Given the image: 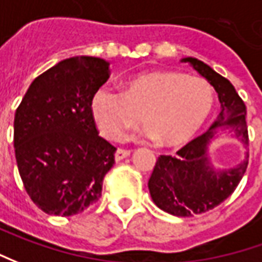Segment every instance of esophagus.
I'll use <instances>...</instances> for the list:
<instances>
[{"label":"esophagus","mask_w":262,"mask_h":262,"mask_svg":"<svg viewBox=\"0 0 262 262\" xmlns=\"http://www.w3.org/2000/svg\"><path fill=\"white\" fill-rule=\"evenodd\" d=\"M130 155V150H127V149H117L116 150V161H122V159L127 158Z\"/></svg>","instance_id":"1"}]
</instances>
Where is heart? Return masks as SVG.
Instances as JSON below:
<instances>
[{
	"label": "heart",
	"mask_w": 262,
	"mask_h": 262,
	"mask_svg": "<svg viewBox=\"0 0 262 262\" xmlns=\"http://www.w3.org/2000/svg\"><path fill=\"white\" fill-rule=\"evenodd\" d=\"M212 85L181 72H143L126 82L123 91L101 86L91 98L95 126L105 139L120 140L140 122L146 135L161 145H181L202 129L212 113Z\"/></svg>",
	"instance_id": "b5f03b06"
}]
</instances>
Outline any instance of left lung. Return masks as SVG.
<instances>
[{"instance_id":"1","label":"left lung","mask_w":262,"mask_h":262,"mask_svg":"<svg viewBox=\"0 0 262 262\" xmlns=\"http://www.w3.org/2000/svg\"><path fill=\"white\" fill-rule=\"evenodd\" d=\"M216 90L221 101V117L209 130L188 142L172 155H161L149 178L154 203L174 216H193L209 212L235 191L247 171L248 159L230 169L216 171L209 161V143L219 127L230 130L245 148L249 145L247 107L235 86L209 65L195 58H184ZM248 158V157H247Z\"/></svg>"}]
</instances>
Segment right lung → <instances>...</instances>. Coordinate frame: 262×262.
<instances>
[{
	"label": "right lung",
	"instance_id": "obj_1",
	"mask_svg": "<svg viewBox=\"0 0 262 262\" xmlns=\"http://www.w3.org/2000/svg\"><path fill=\"white\" fill-rule=\"evenodd\" d=\"M108 77L104 59H65L33 81L15 110L18 172L33 203L48 214H78L101 197L116 148L98 136L91 98Z\"/></svg>",
	"mask_w": 262,
	"mask_h": 262
}]
</instances>
